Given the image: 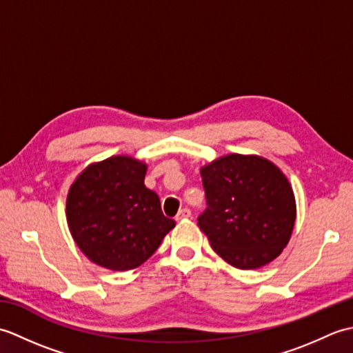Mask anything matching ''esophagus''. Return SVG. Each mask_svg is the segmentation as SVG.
I'll return each instance as SVG.
<instances>
[{
  "instance_id": "esophagus-1",
  "label": "esophagus",
  "mask_w": 353,
  "mask_h": 353,
  "mask_svg": "<svg viewBox=\"0 0 353 353\" xmlns=\"http://www.w3.org/2000/svg\"><path fill=\"white\" fill-rule=\"evenodd\" d=\"M191 216V211L188 208H183V209H181V211H179V214L176 215V220L177 221H182V220H186V219H190Z\"/></svg>"
}]
</instances>
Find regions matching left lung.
Instances as JSON below:
<instances>
[{"label": "left lung", "instance_id": "1", "mask_svg": "<svg viewBox=\"0 0 353 353\" xmlns=\"http://www.w3.org/2000/svg\"><path fill=\"white\" fill-rule=\"evenodd\" d=\"M206 211L199 228L216 254L241 270L264 267L287 247L296 199L279 167L258 154L230 153L200 168Z\"/></svg>", "mask_w": 353, "mask_h": 353}]
</instances>
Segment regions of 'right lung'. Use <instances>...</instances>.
I'll return each mask as SVG.
<instances>
[{
    "instance_id": "1",
    "label": "right lung",
    "mask_w": 353,
    "mask_h": 353,
    "mask_svg": "<svg viewBox=\"0 0 353 353\" xmlns=\"http://www.w3.org/2000/svg\"><path fill=\"white\" fill-rule=\"evenodd\" d=\"M147 163L118 154L92 162L66 196L74 241L94 264L114 272L139 267L176 221L162 214L157 194L144 185Z\"/></svg>"
}]
</instances>
